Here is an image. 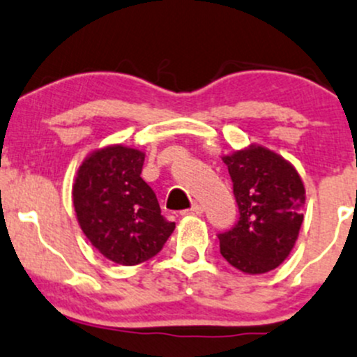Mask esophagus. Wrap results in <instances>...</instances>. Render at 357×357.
Segmentation results:
<instances>
[{
    "mask_svg": "<svg viewBox=\"0 0 357 357\" xmlns=\"http://www.w3.org/2000/svg\"><path fill=\"white\" fill-rule=\"evenodd\" d=\"M202 213H204V207L198 204H195L191 208L185 210V212H183V215H202Z\"/></svg>",
    "mask_w": 357,
    "mask_h": 357,
    "instance_id": "obj_1",
    "label": "esophagus"
}]
</instances>
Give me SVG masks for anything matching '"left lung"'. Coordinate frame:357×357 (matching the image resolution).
I'll return each instance as SVG.
<instances>
[{"instance_id": "1", "label": "left lung", "mask_w": 357, "mask_h": 357, "mask_svg": "<svg viewBox=\"0 0 357 357\" xmlns=\"http://www.w3.org/2000/svg\"><path fill=\"white\" fill-rule=\"evenodd\" d=\"M232 179L239 220L219 234L220 255L239 272L277 268L298 241L306 200L296 167L264 145L251 144L222 157Z\"/></svg>"}]
</instances>
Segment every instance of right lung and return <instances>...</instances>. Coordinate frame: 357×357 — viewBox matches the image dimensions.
Segmentation results:
<instances>
[{
	"mask_svg": "<svg viewBox=\"0 0 357 357\" xmlns=\"http://www.w3.org/2000/svg\"><path fill=\"white\" fill-rule=\"evenodd\" d=\"M145 152L114 144L96 149L75 176L71 197L92 246L118 265L155 257L176 224L160 215L155 193L142 179Z\"/></svg>",
	"mask_w": 357,
	"mask_h": 357,
	"instance_id": "1",
	"label": "right lung"
}]
</instances>
